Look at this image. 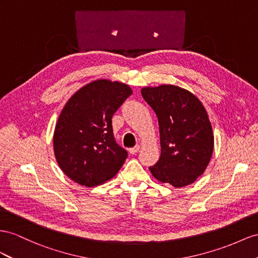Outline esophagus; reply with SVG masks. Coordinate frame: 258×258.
Segmentation results:
<instances>
[{"instance_id": "34e87169", "label": "esophagus", "mask_w": 258, "mask_h": 258, "mask_svg": "<svg viewBox=\"0 0 258 258\" xmlns=\"http://www.w3.org/2000/svg\"><path fill=\"white\" fill-rule=\"evenodd\" d=\"M140 145H136L135 147H133V148H130L128 149V151H130V154H132V155H134V154H136V153H138V150H140Z\"/></svg>"}]
</instances>
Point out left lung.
I'll use <instances>...</instances> for the list:
<instances>
[{
    "label": "left lung",
    "instance_id": "obj_1",
    "mask_svg": "<svg viewBox=\"0 0 258 258\" xmlns=\"http://www.w3.org/2000/svg\"><path fill=\"white\" fill-rule=\"evenodd\" d=\"M142 96L159 122L161 155L151 174L183 187L204 173L214 150V135L204 105L189 91L173 85L145 87Z\"/></svg>",
    "mask_w": 258,
    "mask_h": 258
}]
</instances>
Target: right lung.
<instances>
[{"mask_svg":"<svg viewBox=\"0 0 258 258\" xmlns=\"http://www.w3.org/2000/svg\"><path fill=\"white\" fill-rule=\"evenodd\" d=\"M131 95L127 85L100 79L79 89L65 104L53 147L58 166L71 180L92 187L121 169L127 151L115 142L112 116Z\"/></svg>","mask_w":258,"mask_h":258,"instance_id":"right-lung-1","label":"right lung"}]
</instances>
